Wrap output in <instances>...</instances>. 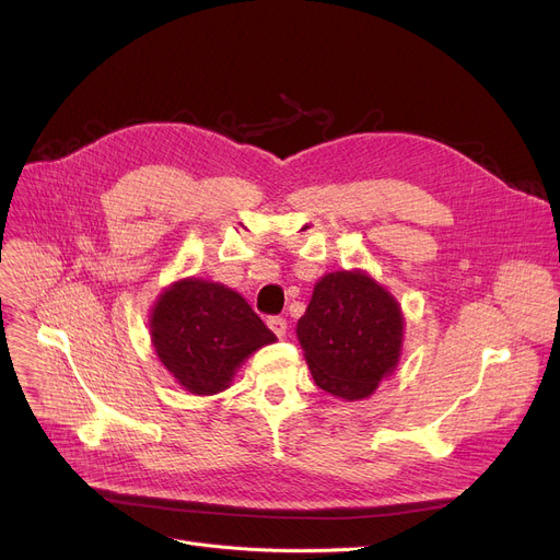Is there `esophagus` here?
I'll use <instances>...</instances> for the list:
<instances>
[{"label": "esophagus", "instance_id": "obj_1", "mask_svg": "<svg viewBox=\"0 0 560 560\" xmlns=\"http://www.w3.org/2000/svg\"><path fill=\"white\" fill-rule=\"evenodd\" d=\"M268 327L272 329V334L277 338H283L285 331H288V322L283 317H279V315H272V317H268Z\"/></svg>", "mask_w": 560, "mask_h": 560}]
</instances>
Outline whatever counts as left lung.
<instances>
[{
    "label": "left lung",
    "mask_w": 560,
    "mask_h": 560,
    "mask_svg": "<svg viewBox=\"0 0 560 560\" xmlns=\"http://www.w3.org/2000/svg\"><path fill=\"white\" fill-rule=\"evenodd\" d=\"M315 384L340 399L370 397L399 363L404 315L397 300L370 275L331 272L322 277L298 322Z\"/></svg>",
    "instance_id": "left-lung-1"
}]
</instances>
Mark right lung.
Instances as JSON below:
<instances>
[{
    "label": "right lung",
    "mask_w": 560,
    "mask_h": 560,
    "mask_svg": "<svg viewBox=\"0 0 560 560\" xmlns=\"http://www.w3.org/2000/svg\"><path fill=\"white\" fill-rule=\"evenodd\" d=\"M159 361L192 395H215L249 354L277 336L238 292L188 277L167 285L150 315Z\"/></svg>",
    "instance_id": "right-lung-1"
}]
</instances>
